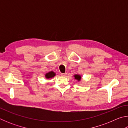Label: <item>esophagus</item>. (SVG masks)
I'll use <instances>...</instances> for the list:
<instances>
[{
    "label": "esophagus",
    "instance_id": "34e87169",
    "mask_svg": "<svg viewBox=\"0 0 128 128\" xmlns=\"http://www.w3.org/2000/svg\"><path fill=\"white\" fill-rule=\"evenodd\" d=\"M66 74H67L66 73H61V74H60V75H61L62 76H63V77L66 76Z\"/></svg>",
    "mask_w": 128,
    "mask_h": 128
}]
</instances>
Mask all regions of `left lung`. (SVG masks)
Wrapping results in <instances>:
<instances>
[{
    "label": "left lung",
    "mask_w": 128,
    "mask_h": 128,
    "mask_svg": "<svg viewBox=\"0 0 128 128\" xmlns=\"http://www.w3.org/2000/svg\"><path fill=\"white\" fill-rule=\"evenodd\" d=\"M74 77V79L76 80L78 82H80L81 81V79H82V77H81V76L80 75V74H74L73 76Z\"/></svg>",
    "instance_id": "8db88e82"
}]
</instances>
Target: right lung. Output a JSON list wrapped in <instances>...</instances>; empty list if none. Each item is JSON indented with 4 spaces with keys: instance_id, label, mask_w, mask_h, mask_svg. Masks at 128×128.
<instances>
[{
    "instance_id": "right-lung-1",
    "label": "right lung",
    "mask_w": 128,
    "mask_h": 128,
    "mask_svg": "<svg viewBox=\"0 0 128 128\" xmlns=\"http://www.w3.org/2000/svg\"><path fill=\"white\" fill-rule=\"evenodd\" d=\"M55 75L56 73L55 72H53V71H50V72L45 74V77H46V79H51L55 77Z\"/></svg>"
}]
</instances>
